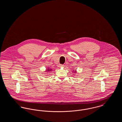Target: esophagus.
<instances>
[{
	"label": "esophagus",
	"mask_w": 122,
	"mask_h": 122,
	"mask_svg": "<svg viewBox=\"0 0 122 122\" xmlns=\"http://www.w3.org/2000/svg\"><path fill=\"white\" fill-rule=\"evenodd\" d=\"M64 66V65H63V64H60V65H59V67H63Z\"/></svg>",
	"instance_id": "obj_1"
}]
</instances>
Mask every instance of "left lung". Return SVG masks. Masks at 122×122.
Masks as SVG:
<instances>
[{
  "label": "left lung",
  "instance_id": "left-lung-1",
  "mask_svg": "<svg viewBox=\"0 0 122 122\" xmlns=\"http://www.w3.org/2000/svg\"><path fill=\"white\" fill-rule=\"evenodd\" d=\"M73 74L74 73H75V74H76L77 73V71H76V70H73Z\"/></svg>",
  "mask_w": 122,
  "mask_h": 122
}]
</instances>
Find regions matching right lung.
<instances>
[{
    "instance_id": "add662e5",
    "label": "right lung",
    "mask_w": 122,
    "mask_h": 122,
    "mask_svg": "<svg viewBox=\"0 0 122 122\" xmlns=\"http://www.w3.org/2000/svg\"><path fill=\"white\" fill-rule=\"evenodd\" d=\"M46 69V71H45V72H49V71H52V69L49 68V67L47 68Z\"/></svg>"
}]
</instances>
